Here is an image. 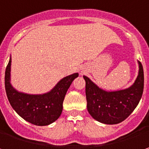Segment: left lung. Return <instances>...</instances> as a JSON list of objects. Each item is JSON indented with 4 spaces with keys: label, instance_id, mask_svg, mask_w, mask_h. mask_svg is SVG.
Segmentation results:
<instances>
[{
    "label": "left lung",
    "instance_id": "1",
    "mask_svg": "<svg viewBox=\"0 0 149 149\" xmlns=\"http://www.w3.org/2000/svg\"><path fill=\"white\" fill-rule=\"evenodd\" d=\"M139 63V75L132 86L107 92L96 85L86 76L87 107L94 119L104 124H117L124 121L138 106L143 92L144 76L143 65Z\"/></svg>",
    "mask_w": 149,
    "mask_h": 149
}]
</instances>
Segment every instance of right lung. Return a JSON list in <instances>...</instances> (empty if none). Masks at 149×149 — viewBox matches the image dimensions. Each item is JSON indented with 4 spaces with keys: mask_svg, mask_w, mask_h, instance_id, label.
<instances>
[{
    "mask_svg": "<svg viewBox=\"0 0 149 149\" xmlns=\"http://www.w3.org/2000/svg\"><path fill=\"white\" fill-rule=\"evenodd\" d=\"M11 57L6 68L5 87L12 108L23 119L37 126H47L61 116L62 103L68 88L78 73L63 77L50 92L43 94H28L17 91L10 83Z\"/></svg>",
    "mask_w": 149,
    "mask_h": 149,
    "instance_id": "right-lung-1",
    "label": "right lung"
}]
</instances>
